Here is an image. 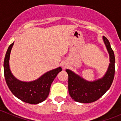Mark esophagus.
I'll return each instance as SVG.
<instances>
[{"label": "esophagus", "instance_id": "34e87169", "mask_svg": "<svg viewBox=\"0 0 121 121\" xmlns=\"http://www.w3.org/2000/svg\"><path fill=\"white\" fill-rule=\"evenodd\" d=\"M65 65H63V68H65Z\"/></svg>", "mask_w": 121, "mask_h": 121}]
</instances>
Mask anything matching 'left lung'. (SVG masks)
Segmentation results:
<instances>
[{"label": "left lung", "mask_w": 121, "mask_h": 121, "mask_svg": "<svg viewBox=\"0 0 121 121\" xmlns=\"http://www.w3.org/2000/svg\"><path fill=\"white\" fill-rule=\"evenodd\" d=\"M103 40L110 56V64L106 73L101 79L87 81L70 70L66 71L68 75V92L73 99L81 103H91L102 96L110 88L115 76V57L107 38Z\"/></svg>", "instance_id": "8db88e82"}]
</instances>
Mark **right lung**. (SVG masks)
Returning a JSON list of instances; mask_svg holds the SVG:
<instances>
[{
    "label": "right lung",
    "instance_id": "right-lung-1",
    "mask_svg": "<svg viewBox=\"0 0 121 121\" xmlns=\"http://www.w3.org/2000/svg\"><path fill=\"white\" fill-rule=\"evenodd\" d=\"M14 42L9 46L4 62V76L8 88L15 96L31 104H37L47 99L50 86L57 74L62 71L61 67L48 71L40 78L31 82H22L15 78L9 69V60L11 50Z\"/></svg>",
    "mask_w": 121,
    "mask_h": 121
}]
</instances>
